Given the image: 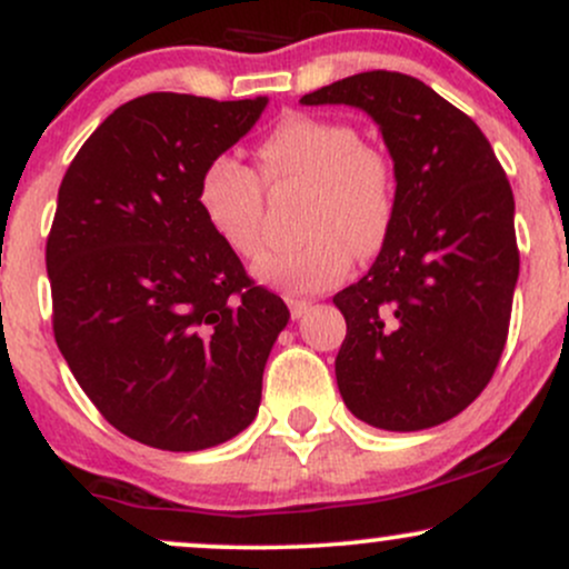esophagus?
Returning <instances> with one entry per match:
<instances>
[{"label":"esophagus","mask_w":569,"mask_h":569,"mask_svg":"<svg viewBox=\"0 0 569 569\" xmlns=\"http://www.w3.org/2000/svg\"><path fill=\"white\" fill-rule=\"evenodd\" d=\"M286 305H289L291 318H297V321H299V318H305L307 310L312 307L310 299H299V297H286Z\"/></svg>","instance_id":"34e87169"}]
</instances>
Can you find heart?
Segmentation results:
<instances>
[{
    "label": "heart",
    "instance_id": "b5f03b06",
    "mask_svg": "<svg viewBox=\"0 0 569 569\" xmlns=\"http://www.w3.org/2000/svg\"><path fill=\"white\" fill-rule=\"evenodd\" d=\"M267 184H307L305 240L264 251L253 264L262 283L286 291H321L335 286L358 259L375 257L396 217V184L380 149L361 141L339 120L293 112L280 117L259 143ZM198 208L211 232L238 257L262 248L264 184L238 154L221 152L202 168Z\"/></svg>",
    "mask_w": 569,
    "mask_h": 569
}]
</instances>
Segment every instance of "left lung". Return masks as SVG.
<instances>
[{"mask_svg":"<svg viewBox=\"0 0 569 569\" xmlns=\"http://www.w3.org/2000/svg\"><path fill=\"white\" fill-rule=\"evenodd\" d=\"M299 101L363 109L393 158L388 240L335 297L345 407L398 433L441 426L487 388L506 348L519 278L506 171L471 117L409 74L363 71Z\"/></svg>","mask_w":569,"mask_h":569,"instance_id":"left-lung-1","label":"left lung"}]
</instances>
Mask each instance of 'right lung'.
Instances as JSON below:
<instances>
[{
    "mask_svg": "<svg viewBox=\"0 0 569 569\" xmlns=\"http://www.w3.org/2000/svg\"><path fill=\"white\" fill-rule=\"evenodd\" d=\"M264 107L139 96L93 130L58 189L44 251L58 350L109 426L147 447H217L259 411L289 307L206 224L198 179Z\"/></svg>",
    "mask_w": 569,
    "mask_h": 569,
    "instance_id": "obj_1",
    "label": "right lung"
}]
</instances>
